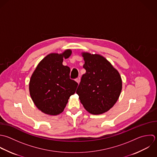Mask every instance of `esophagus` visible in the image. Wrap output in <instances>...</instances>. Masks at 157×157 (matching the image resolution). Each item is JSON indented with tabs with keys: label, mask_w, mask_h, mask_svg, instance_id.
<instances>
[{
	"label": "esophagus",
	"mask_w": 157,
	"mask_h": 157,
	"mask_svg": "<svg viewBox=\"0 0 157 157\" xmlns=\"http://www.w3.org/2000/svg\"><path fill=\"white\" fill-rule=\"evenodd\" d=\"M80 81H81V78H79V77H78V78H77L76 79V81L78 83V84H79V82H80Z\"/></svg>",
	"instance_id": "esophagus-1"
}]
</instances>
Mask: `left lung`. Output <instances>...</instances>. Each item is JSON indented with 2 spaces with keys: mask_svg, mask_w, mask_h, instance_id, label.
<instances>
[{
  "mask_svg": "<svg viewBox=\"0 0 157 157\" xmlns=\"http://www.w3.org/2000/svg\"><path fill=\"white\" fill-rule=\"evenodd\" d=\"M86 73L82 76L76 94L89 113L98 115L108 111L121 95L122 81L119 71L103 56L81 53Z\"/></svg>",
  "mask_w": 157,
  "mask_h": 157,
  "instance_id": "8db88e82",
  "label": "left lung"
}]
</instances>
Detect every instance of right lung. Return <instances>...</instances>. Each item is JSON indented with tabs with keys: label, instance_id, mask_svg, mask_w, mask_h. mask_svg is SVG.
<instances>
[{
	"label": "right lung",
	"instance_id": "add662e5",
	"mask_svg": "<svg viewBox=\"0 0 157 157\" xmlns=\"http://www.w3.org/2000/svg\"><path fill=\"white\" fill-rule=\"evenodd\" d=\"M71 49L61 54L51 53L43 58L33 72L29 82L31 98L42 113L57 116L62 113L78 84L70 78V68L62 64L71 54Z\"/></svg>",
	"mask_w": 157,
	"mask_h": 157
}]
</instances>
